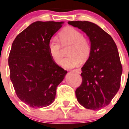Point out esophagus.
Returning <instances> with one entry per match:
<instances>
[{"instance_id":"34e87169","label":"esophagus","mask_w":129,"mask_h":129,"mask_svg":"<svg viewBox=\"0 0 129 129\" xmlns=\"http://www.w3.org/2000/svg\"><path fill=\"white\" fill-rule=\"evenodd\" d=\"M73 72H76V73H79V74H80V73H82V70H81L80 69H79V68H78V69L73 70Z\"/></svg>"}]
</instances>
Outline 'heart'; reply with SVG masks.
Returning a JSON list of instances; mask_svg holds the SVG:
<instances>
[{"mask_svg": "<svg viewBox=\"0 0 129 129\" xmlns=\"http://www.w3.org/2000/svg\"><path fill=\"white\" fill-rule=\"evenodd\" d=\"M59 38V41L52 38L48 43L49 54L56 64H61L62 60L61 45L62 46L71 45L68 52V54L70 56L62 60V66L64 68L71 69L78 67L81 63L82 59L84 61L89 57L90 53V43L78 30L72 27H68L60 32Z\"/></svg>", "mask_w": 129, "mask_h": 129, "instance_id": "b5f03b06", "label": "heart"}]
</instances>
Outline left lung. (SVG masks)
Wrapping results in <instances>:
<instances>
[{"label":"left lung","instance_id":"obj_1","mask_svg":"<svg viewBox=\"0 0 129 129\" xmlns=\"http://www.w3.org/2000/svg\"><path fill=\"white\" fill-rule=\"evenodd\" d=\"M85 33L90 53L82 68V84L75 91L78 103L98 110L108 106L120 87L122 67L116 44L108 34L91 22L68 21Z\"/></svg>","mask_w":129,"mask_h":129}]
</instances>
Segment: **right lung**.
<instances>
[{
	"label": "right lung",
	"mask_w": 129,
	"mask_h": 129,
	"mask_svg": "<svg viewBox=\"0 0 129 129\" xmlns=\"http://www.w3.org/2000/svg\"><path fill=\"white\" fill-rule=\"evenodd\" d=\"M64 22L36 21L17 35L8 59L16 94L34 108L54 102L56 89L67 73L52 60L48 43Z\"/></svg>",
	"instance_id": "1"
}]
</instances>
